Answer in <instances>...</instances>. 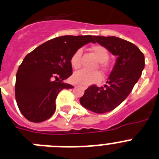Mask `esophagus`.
I'll use <instances>...</instances> for the list:
<instances>
[{"mask_svg":"<svg viewBox=\"0 0 159 159\" xmlns=\"http://www.w3.org/2000/svg\"><path fill=\"white\" fill-rule=\"evenodd\" d=\"M74 86H75V85H74ZM80 86L82 87V88H83V89H87V88H88V87L85 86V85H82V84H80Z\"/></svg>","mask_w":159,"mask_h":159,"instance_id":"obj_1","label":"esophagus"}]
</instances>
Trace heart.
<instances>
[{
    "label": "heart",
    "instance_id": "heart-1",
    "mask_svg": "<svg viewBox=\"0 0 159 159\" xmlns=\"http://www.w3.org/2000/svg\"><path fill=\"white\" fill-rule=\"evenodd\" d=\"M91 51L94 54L98 62L100 63V68L103 71L108 70L109 68L108 63L106 62L109 57L108 50L100 45H95L91 47ZM81 55H82V51L80 49H79L70 58V64L73 68L78 69L80 67ZM71 80L75 84L89 85L91 84L99 82L101 80V75L98 71H89L86 70H81L75 72L71 77Z\"/></svg>",
    "mask_w": 159,
    "mask_h": 159
}]
</instances>
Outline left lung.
Masks as SVG:
<instances>
[{
  "mask_svg": "<svg viewBox=\"0 0 159 159\" xmlns=\"http://www.w3.org/2000/svg\"><path fill=\"white\" fill-rule=\"evenodd\" d=\"M94 39L117 59L106 84L89 87L80 102L92 112L104 113L113 110L129 95L142 75L145 57L134 43L120 38L94 36Z\"/></svg>",
  "mask_w": 159,
  "mask_h": 159,
  "instance_id": "1",
  "label": "left lung"
}]
</instances>
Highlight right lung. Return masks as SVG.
I'll use <instances>...</instances> for the list:
<instances>
[{"label":"right lung","instance_id":"right-lung-1","mask_svg":"<svg viewBox=\"0 0 159 159\" xmlns=\"http://www.w3.org/2000/svg\"><path fill=\"white\" fill-rule=\"evenodd\" d=\"M89 43H94L92 35H66L47 41L25 57L16 75L15 97L27 120L39 123L54 114L59 92L74 88L63 82L72 75L70 58Z\"/></svg>","mask_w":159,"mask_h":159}]
</instances>
